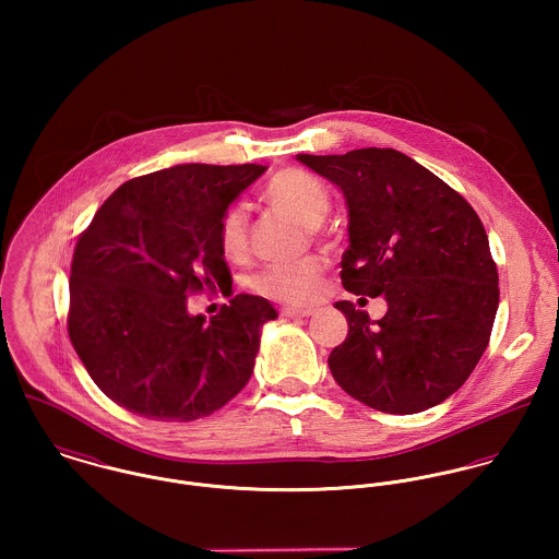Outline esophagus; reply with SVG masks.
I'll list each match as a JSON object with an SVG mask.
<instances>
[{"label":"esophagus","instance_id":"obj_1","mask_svg":"<svg viewBox=\"0 0 559 559\" xmlns=\"http://www.w3.org/2000/svg\"><path fill=\"white\" fill-rule=\"evenodd\" d=\"M280 314H282L284 319H308V317H312V314H314V310H308V308H290V306H286V308H282V310H280Z\"/></svg>","mask_w":559,"mask_h":559}]
</instances>
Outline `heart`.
Returning <instances> with one entry per match:
<instances>
[{
  "instance_id": "obj_1",
  "label": "heart",
  "mask_w": 559,
  "mask_h": 559,
  "mask_svg": "<svg viewBox=\"0 0 559 559\" xmlns=\"http://www.w3.org/2000/svg\"><path fill=\"white\" fill-rule=\"evenodd\" d=\"M262 198L266 204L317 235V228L324 222L331 209V195L317 176L301 167H284L275 171L264 185ZM217 242L228 260H240L249 249V219L247 211L235 204L224 211L217 226ZM324 262L312 255L293 266H266L258 271L249 288L266 299L284 304H306L312 299Z\"/></svg>"
}]
</instances>
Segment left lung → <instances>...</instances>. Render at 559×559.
<instances>
[{"instance_id": "8db88e82", "label": "left lung", "mask_w": 559, "mask_h": 559, "mask_svg": "<svg viewBox=\"0 0 559 559\" xmlns=\"http://www.w3.org/2000/svg\"><path fill=\"white\" fill-rule=\"evenodd\" d=\"M348 204L342 286L388 299L372 322L350 301L346 340L329 355L335 383L383 413H419L450 399L488 346L499 306L497 264L472 204L394 148L297 155Z\"/></svg>"}]
</instances>
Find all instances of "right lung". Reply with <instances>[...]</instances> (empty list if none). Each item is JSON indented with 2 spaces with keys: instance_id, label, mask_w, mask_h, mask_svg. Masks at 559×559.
Returning <instances> with one entry per match:
<instances>
[{
  "instance_id": "right-lung-1",
  "label": "right lung",
  "mask_w": 559,
  "mask_h": 559,
  "mask_svg": "<svg viewBox=\"0 0 559 559\" xmlns=\"http://www.w3.org/2000/svg\"><path fill=\"white\" fill-rule=\"evenodd\" d=\"M264 169L187 163L131 178L81 233L69 337L107 399L148 419L193 421L247 385L273 306L237 295L206 322L187 314V297L230 293L217 226Z\"/></svg>"
}]
</instances>
